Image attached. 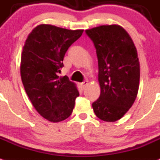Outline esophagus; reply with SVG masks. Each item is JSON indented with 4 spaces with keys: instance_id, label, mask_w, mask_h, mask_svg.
Returning a JSON list of instances; mask_svg holds the SVG:
<instances>
[{
    "instance_id": "1",
    "label": "esophagus",
    "mask_w": 160,
    "mask_h": 160,
    "mask_svg": "<svg viewBox=\"0 0 160 160\" xmlns=\"http://www.w3.org/2000/svg\"><path fill=\"white\" fill-rule=\"evenodd\" d=\"M88 84V81L86 80V81H84V82H82V83L81 84V85H82V88H83V89H84V88L87 87Z\"/></svg>"
}]
</instances>
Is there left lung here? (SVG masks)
Wrapping results in <instances>:
<instances>
[{
	"instance_id": "obj_1",
	"label": "left lung",
	"mask_w": 160,
	"mask_h": 160,
	"mask_svg": "<svg viewBox=\"0 0 160 160\" xmlns=\"http://www.w3.org/2000/svg\"><path fill=\"white\" fill-rule=\"evenodd\" d=\"M98 59L100 96L92 106L97 118L114 122L128 112L139 88L140 65L137 50L127 31L118 24L86 30Z\"/></svg>"
}]
</instances>
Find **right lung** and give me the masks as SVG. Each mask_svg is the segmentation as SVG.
<instances>
[{"instance_id": "obj_1", "label": "right lung", "mask_w": 160, "mask_h": 160, "mask_svg": "<svg viewBox=\"0 0 160 160\" xmlns=\"http://www.w3.org/2000/svg\"><path fill=\"white\" fill-rule=\"evenodd\" d=\"M84 30H68L39 24L28 35L21 57L20 72L24 90L37 112L57 123L72 114L76 97V84L67 76L59 77L69 47Z\"/></svg>"}]
</instances>
